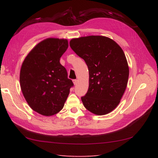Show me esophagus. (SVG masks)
<instances>
[{
    "label": "esophagus",
    "mask_w": 158,
    "mask_h": 158,
    "mask_svg": "<svg viewBox=\"0 0 158 158\" xmlns=\"http://www.w3.org/2000/svg\"><path fill=\"white\" fill-rule=\"evenodd\" d=\"M77 82H78V80H77V79H74V80H73V84H74V85H77Z\"/></svg>",
    "instance_id": "obj_1"
}]
</instances>
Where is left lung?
I'll list each match as a JSON object with an SVG mask.
<instances>
[{"mask_svg": "<svg viewBox=\"0 0 158 158\" xmlns=\"http://www.w3.org/2000/svg\"><path fill=\"white\" fill-rule=\"evenodd\" d=\"M70 46L88 68L89 87L81 97L83 104L98 115L110 113L119 104L128 83L129 68L124 51L103 36L73 39Z\"/></svg>", "mask_w": 158, "mask_h": 158, "instance_id": "obj_1", "label": "left lung"}]
</instances>
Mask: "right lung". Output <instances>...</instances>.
Returning <instances> with one entry per match:
<instances>
[{
	"label": "right lung",
	"instance_id": "right-lung-1",
	"mask_svg": "<svg viewBox=\"0 0 158 158\" xmlns=\"http://www.w3.org/2000/svg\"><path fill=\"white\" fill-rule=\"evenodd\" d=\"M68 48L66 39H47L31 50L22 64V93L31 108L43 115L59 113L74 85L59 62Z\"/></svg>",
	"mask_w": 158,
	"mask_h": 158
}]
</instances>
